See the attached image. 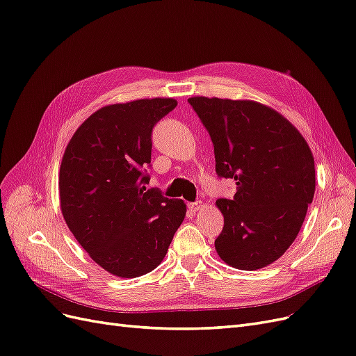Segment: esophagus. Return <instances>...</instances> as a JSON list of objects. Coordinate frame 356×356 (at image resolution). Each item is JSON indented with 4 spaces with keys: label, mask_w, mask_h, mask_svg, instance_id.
Segmentation results:
<instances>
[{
    "label": "esophagus",
    "mask_w": 356,
    "mask_h": 356,
    "mask_svg": "<svg viewBox=\"0 0 356 356\" xmlns=\"http://www.w3.org/2000/svg\"><path fill=\"white\" fill-rule=\"evenodd\" d=\"M202 207H203V203H202L200 200H196V202H191V203H188V209H190L191 212H197V211H200V209H202Z\"/></svg>",
    "instance_id": "obj_1"
}]
</instances>
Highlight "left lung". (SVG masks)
I'll return each mask as SVG.
<instances>
[{
	"mask_svg": "<svg viewBox=\"0 0 356 356\" xmlns=\"http://www.w3.org/2000/svg\"><path fill=\"white\" fill-rule=\"evenodd\" d=\"M213 144L215 172L236 182L218 199L222 260L241 270L273 263L297 238L315 195V161L305 138L281 114L252 101L190 98Z\"/></svg>",
	"mask_w": 356,
	"mask_h": 356,
	"instance_id": "8db88e82",
	"label": "left lung"
}]
</instances>
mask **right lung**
<instances>
[{"label":"right lung","instance_id":"1","mask_svg":"<svg viewBox=\"0 0 356 356\" xmlns=\"http://www.w3.org/2000/svg\"><path fill=\"white\" fill-rule=\"evenodd\" d=\"M175 106L169 98L104 106L75 131L63 154V218L92 260L115 276L154 270L186 217L184 200L145 188L153 129Z\"/></svg>","mask_w":356,"mask_h":356}]
</instances>
